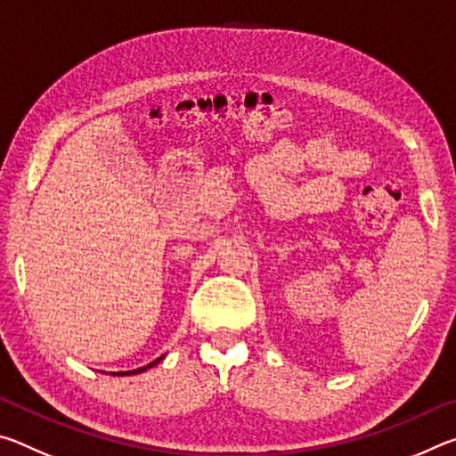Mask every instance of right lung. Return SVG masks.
<instances>
[{
	"label": "right lung",
	"instance_id": "right-lung-1",
	"mask_svg": "<svg viewBox=\"0 0 456 456\" xmlns=\"http://www.w3.org/2000/svg\"><path fill=\"white\" fill-rule=\"evenodd\" d=\"M165 356H160V358H157L154 362H151V364H146V366H142V368H136V370H130V372H110V374H114V376H130V374H141V372H144V370H149V368H152V366H157L160 360H163Z\"/></svg>",
	"mask_w": 456,
	"mask_h": 456
}]
</instances>
